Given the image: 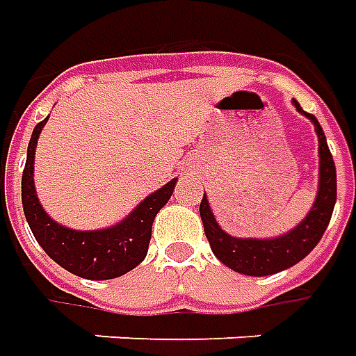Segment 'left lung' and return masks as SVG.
I'll return each instance as SVG.
<instances>
[{"mask_svg":"<svg viewBox=\"0 0 356 356\" xmlns=\"http://www.w3.org/2000/svg\"><path fill=\"white\" fill-rule=\"evenodd\" d=\"M292 105L300 115L310 118L320 142L318 144V154H320L318 195L306 218L298 226H294L290 232L277 238H236L220 228V224L214 218V212L210 209L209 197L204 195L200 200V218L212 253L226 267L241 275L267 277L300 263L318 245L333 214L335 198H337V175H335V163L327 147L323 128L320 127L318 118L300 107L296 99H292Z\"/></svg>","mask_w":356,"mask_h":356,"instance_id":"1","label":"left lung"}]
</instances>
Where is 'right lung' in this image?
Wrapping results in <instances>:
<instances>
[{"mask_svg":"<svg viewBox=\"0 0 356 356\" xmlns=\"http://www.w3.org/2000/svg\"><path fill=\"white\" fill-rule=\"evenodd\" d=\"M46 120L48 118L38 122L33 130L21 181V198L29 228L46 255L72 275L89 280L122 277L146 257L154 218L168 204L177 179H171L163 187L147 195L127 218L111 228H66L46 214L35 188V149Z\"/></svg>","mask_w":356,"mask_h":356,"instance_id":"add662e5","label":"right lung"}]
</instances>
